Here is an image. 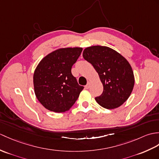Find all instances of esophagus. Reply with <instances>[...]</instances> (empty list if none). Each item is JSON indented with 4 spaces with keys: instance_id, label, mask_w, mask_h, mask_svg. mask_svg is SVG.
<instances>
[{
    "instance_id": "obj_1",
    "label": "esophagus",
    "mask_w": 159,
    "mask_h": 159,
    "mask_svg": "<svg viewBox=\"0 0 159 159\" xmlns=\"http://www.w3.org/2000/svg\"><path fill=\"white\" fill-rule=\"evenodd\" d=\"M90 83H91L89 82V81H88V82H87V85L85 86V88L87 89H88L90 87Z\"/></svg>"
}]
</instances>
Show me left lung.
I'll return each mask as SVG.
<instances>
[{
    "instance_id": "obj_1",
    "label": "left lung",
    "mask_w": 159,
    "mask_h": 159,
    "mask_svg": "<svg viewBox=\"0 0 159 159\" xmlns=\"http://www.w3.org/2000/svg\"><path fill=\"white\" fill-rule=\"evenodd\" d=\"M83 56L93 66L104 87L102 94L95 98L98 104L106 109L119 108L129 98L134 87V75L129 63L106 46L87 47Z\"/></svg>"
}]
</instances>
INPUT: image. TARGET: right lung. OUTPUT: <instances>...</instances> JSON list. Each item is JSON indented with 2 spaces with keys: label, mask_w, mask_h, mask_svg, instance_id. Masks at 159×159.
Listing matches in <instances>:
<instances>
[{
  "label": "right lung",
  "mask_w": 159,
  "mask_h": 159,
  "mask_svg": "<svg viewBox=\"0 0 159 159\" xmlns=\"http://www.w3.org/2000/svg\"><path fill=\"white\" fill-rule=\"evenodd\" d=\"M81 47L55 50L44 57L34 72L36 98L45 108L55 112L68 111L84 87L77 83L71 69L82 52Z\"/></svg>",
  "instance_id": "add662e5"
}]
</instances>
